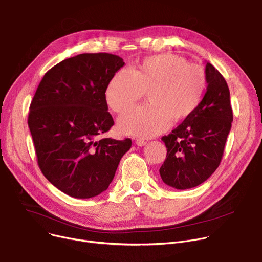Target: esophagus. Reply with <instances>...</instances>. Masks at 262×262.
I'll return each instance as SVG.
<instances>
[{"label":"esophagus","mask_w":262,"mask_h":262,"mask_svg":"<svg viewBox=\"0 0 262 262\" xmlns=\"http://www.w3.org/2000/svg\"><path fill=\"white\" fill-rule=\"evenodd\" d=\"M136 144L138 145V146H144L145 144H146V141L144 140V139H140V138H138V139H136Z\"/></svg>","instance_id":"esophagus-1"}]
</instances>
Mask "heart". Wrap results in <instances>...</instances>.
Wrapping results in <instances>:
<instances>
[{
    "instance_id": "1",
    "label": "heart",
    "mask_w": 262,
    "mask_h": 262,
    "mask_svg": "<svg viewBox=\"0 0 262 262\" xmlns=\"http://www.w3.org/2000/svg\"><path fill=\"white\" fill-rule=\"evenodd\" d=\"M207 74L198 63L175 54L145 58L138 69L124 68L109 80L105 91L108 106L123 113L148 90V103L134 107L118 120L119 129L132 136L152 137L166 130L172 120L193 114L207 88Z\"/></svg>"
}]
</instances>
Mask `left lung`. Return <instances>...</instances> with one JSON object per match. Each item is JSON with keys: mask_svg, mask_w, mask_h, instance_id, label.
<instances>
[{"mask_svg": "<svg viewBox=\"0 0 262 262\" xmlns=\"http://www.w3.org/2000/svg\"><path fill=\"white\" fill-rule=\"evenodd\" d=\"M207 88L195 112L161 140L167 158L159 169L163 183L178 190L207 181L221 162L231 128L232 109L225 78L206 63Z\"/></svg>", "mask_w": 262, "mask_h": 262, "instance_id": "8db88e82", "label": "left lung"}]
</instances>
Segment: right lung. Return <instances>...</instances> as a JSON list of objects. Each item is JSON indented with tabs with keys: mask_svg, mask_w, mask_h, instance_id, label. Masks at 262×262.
<instances>
[{
	"mask_svg": "<svg viewBox=\"0 0 262 262\" xmlns=\"http://www.w3.org/2000/svg\"><path fill=\"white\" fill-rule=\"evenodd\" d=\"M124 66L117 55L79 54L54 66L41 79L30 106L29 127L47 180L76 199L107 190L132 140L99 136L114 125L105 91Z\"/></svg>",
	"mask_w": 262,
	"mask_h": 262,
	"instance_id": "right-lung-1",
	"label": "right lung"
}]
</instances>
